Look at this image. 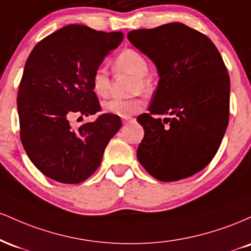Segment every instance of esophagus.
<instances>
[{
    "mask_svg": "<svg viewBox=\"0 0 251 251\" xmlns=\"http://www.w3.org/2000/svg\"><path fill=\"white\" fill-rule=\"evenodd\" d=\"M123 122H124V124H126V123H129V122H133V119H132L131 117H127V118H123Z\"/></svg>",
    "mask_w": 251,
    "mask_h": 251,
    "instance_id": "obj_1",
    "label": "esophagus"
}]
</instances>
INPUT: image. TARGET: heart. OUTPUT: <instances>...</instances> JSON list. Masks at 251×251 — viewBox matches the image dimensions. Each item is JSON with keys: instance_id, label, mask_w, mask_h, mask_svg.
<instances>
[{"instance_id": "1", "label": "heart", "mask_w": 251, "mask_h": 251, "mask_svg": "<svg viewBox=\"0 0 251 251\" xmlns=\"http://www.w3.org/2000/svg\"><path fill=\"white\" fill-rule=\"evenodd\" d=\"M114 70L118 72H126L134 76L133 81V92L134 93L148 94L152 89L151 77L149 75V62L146 57L140 51L126 48L120 51L113 61ZM92 88L98 97H107L109 91V77L107 72L103 68H98L94 71L91 79ZM142 100L137 99H112L103 102L102 108L107 113L114 114V116L127 118L133 116L134 113L142 109Z\"/></svg>"}]
</instances>
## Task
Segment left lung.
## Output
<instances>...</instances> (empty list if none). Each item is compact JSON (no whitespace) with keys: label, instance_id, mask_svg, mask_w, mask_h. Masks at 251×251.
<instances>
[{"label":"left lung","instance_id":"obj_1","mask_svg":"<svg viewBox=\"0 0 251 251\" xmlns=\"http://www.w3.org/2000/svg\"><path fill=\"white\" fill-rule=\"evenodd\" d=\"M127 39L159 75L150 113L137 119L145 132L138 160L158 180L194 176L215 157L229 123L230 79L220 51L178 22L129 31Z\"/></svg>","mask_w":251,"mask_h":251}]
</instances>
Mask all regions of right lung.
<instances>
[{
  "label": "right lung",
  "instance_id": "1",
  "mask_svg": "<svg viewBox=\"0 0 251 251\" xmlns=\"http://www.w3.org/2000/svg\"><path fill=\"white\" fill-rule=\"evenodd\" d=\"M123 39L122 31L70 25L45 37L28 56L17 94L20 135L31 163L50 179H87L122 127L120 118L109 113L76 128L71 120L100 111L92 75Z\"/></svg>",
  "mask_w": 251,
  "mask_h": 251
}]
</instances>
